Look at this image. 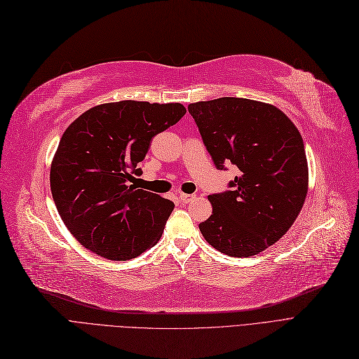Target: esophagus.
<instances>
[{
    "mask_svg": "<svg viewBox=\"0 0 359 359\" xmlns=\"http://www.w3.org/2000/svg\"><path fill=\"white\" fill-rule=\"evenodd\" d=\"M194 194H179V200L183 203V204H189L192 200H195Z\"/></svg>",
    "mask_w": 359,
    "mask_h": 359,
    "instance_id": "1",
    "label": "esophagus"
}]
</instances>
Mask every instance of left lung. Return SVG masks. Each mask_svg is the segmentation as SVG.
I'll use <instances>...</instances> for the list:
<instances>
[{"mask_svg":"<svg viewBox=\"0 0 359 359\" xmlns=\"http://www.w3.org/2000/svg\"><path fill=\"white\" fill-rule=\"evenodd\" d=\"M188 110L215 167L240 170L226 191L209 195L213 213L201 234L225 255H257L286 234L304 204L303 138L283 111L259 101L224 97Z\"/></svg>","mask_w":359,"mask_h":359,"instance_id":"8db88e82","label":"left lung"}]
</instances>
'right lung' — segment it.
I'll list each match as a JSON object with an SVG mask.
<instances>
[{
  "instance_id": "right-lung-1",
  "label": "right lung",
  "mask_w": 359,
  "mask_h": 359,
  "mask_svg": "<svg viewBox=\"0 0 359 359\" xmlns=\"http://www.w3.org/2000/svg\"><path fill=\"white\" fill-rule=\"evenodd\" d=\"M184 113L179 102H107L65 130L50 167V189L80 245L102 258L126 261L161 238L175 203L130 182L142 176L138 163L152 138Z\"/></svg>"
}]
</instances>
